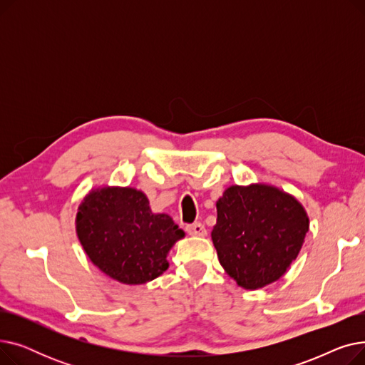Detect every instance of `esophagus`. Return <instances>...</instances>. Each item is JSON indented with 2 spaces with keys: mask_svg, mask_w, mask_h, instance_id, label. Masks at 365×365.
<instances>
[{
  "mask_svg": "<svg viewBox=\"0 0 365 365\" xmlns=\"http://www.w3.org/2000/svg\"><path fill=\"white\" fill-rule=\"evenodd\" d=\"M186 232L189 235H197V237H204L207 235V229L205 226L201 223V222H195V223H190V225H186Z\"/></svg>",
  "mask_w": 365,
  "mask_h": 365,
  "instance_id": "obj_1",
  "label": "esophagus"
}]
</instances>
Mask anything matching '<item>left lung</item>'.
<instances>
[{
  "label": "left lung",
  "mask_w": 365,
  "mask_h": 365,
  "mask_svg": "<svg viewBox=\"0 0 365 365\" xmlns=\"http://www.w3.org/2000/svg\"><path fill=\"white\" fill-rule=\"evenodd\" d=\"M216 207L212 240L226 274L247 290L279 279L309 229L303 207L264 185L227 187Z\"/></svg>",
  "instance_id": "8db88e82"
}]
</instances>
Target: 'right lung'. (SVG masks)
<instances>
[{
	"label": "right lung",
	"instance_id": "add662e5",
	"mask_svg": "<svg viewBox=\"0 0 365 365\" xmlns=\"http://www.w3.org/2000/svg\"><path fill=\"white\" fill-rule=\"evenodd\" d=\"M76 232L90 260L123 284H145L167 267V253L182 229L167 215H153L140 190L91 192L76 215Z\"/></svg>",
	"mask_w": 365,
	"mask_h": 365
}]
</instances>
